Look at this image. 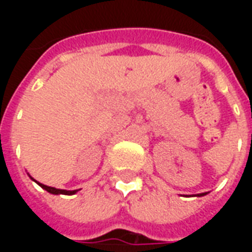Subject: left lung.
<instances>
[{
  "instance_id": "left-lung-1",
  "label": "left lung",
  "mask_w": 252,
  "mask_h": 252,
  "mask_svg": "<svg viewBox=\"0 0 252 252\" xmlns=\"http://www.w3.org/2000/svg\"><path fill=\"white\" fill-rule=\"evenodd\" d=\"M208 194V193H200V194H195L197 195V197H202V195H206Z\"/></svg>"
}]
</instances>
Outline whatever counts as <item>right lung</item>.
<instances>
[{
    "label": "right lung",
    "instance_id": "1",
    "mask_svg": "<svg viewBox=\"0 0 252 252\" xmlns=\"http://www.w3.org/2000/svg\"><path fill=\"white\" fill-rule=\"evenodd\" d=\"M30 178L32 181H35L32 177L30 175ZM37 185L40 186V188H43L44 190H47L48 193H51V194H66V195H71V194H75L78 190H63V189H57V188H51V186H47L44 185V184H40V182H37V181H35Z\"/></svg>",
    "mask_w": 252,
    "mask_h": 252
}]
</instances>
